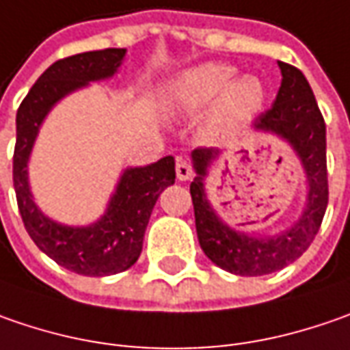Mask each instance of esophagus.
<instances>
[{"mask_svg": "<svg viewBox=\"0 0 350 350\" xmlns=\"http://www.w3.org/2000/svg\"><path fill=\"white\" fill-rule=\"evenodd\" d=\"M176 176H178L180 182H186V180H190L191 176H193V168H191V164L188 160H176Z\"/></svg>", "mask_w": 350, "mask_h": 350, "instance_id": "esophagus-1", "label": "esophagus"}]
</instances>
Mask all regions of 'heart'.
Masks as SVG:
<instances>
[{
	"label": "heart",
	"mask_w": 350,
	"mask_h": 350,
	"mask_svg": "<svg viewBox=\"0 0 350 350\" xmlns=\"http://www.w3.org/2000/svg\"><path fill=\"white\" fill-rule=\"evenodd\" d=\"M265 85L254 76H239V68L225 62H204L184 70L164 88V107L174 117H193L209 107L204 135L219 141L260 111Z\"/></svg>",
	"instance_id": "heart-1"
}]
</instances>
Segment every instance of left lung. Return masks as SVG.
<instances>
[{"label": "left lung", "instance_id": "obj_1", "mask_svg": "<svg viewBox=\"0 0 350 350\" xmlns=\"http://www.w3.org/2000/svg\"><path fill=\"white\" fill-rule=\"evenodd\" d=\"M278 66L282 72L278 96L268 111L256 117L254 129L274 133L288 141L304 164L308 202L301 217L290 229L272 237H252L223 223L204 190L207 168L219 150L196 148L191 152L196 178L190 184V193L200 247L211 262L239 276L272 274L299 258L317 235L329 202L323 115L306 76L292 64L278 62Z\"/></svg>", "mask_w": 350, "mask_h": 350}]
</instances>
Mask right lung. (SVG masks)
Wrapping results in <instances>:
<instances>
[{"mask_svg":"<svg viewBox=\"0 0 350 350\" xmlns=\"http://www.w3.org/2000/svg\"><path fill=\"white\" fill-rule=\"evenodd\" d=\"M125 53V49H105L56 60L40 74L17 109L13 186L25 229L54 262L82 276L117 274L137 262L152 207L160 191L174 184V157H164L141 168H127L101 219L88 227L56 223L38 209L29 188L27 162L38 129L54 103L90 82L111 78Z\"/></svg>","mask_w":350,"mask_h":350,"instance_id":"1","label":"right lung"}]
</instances>
